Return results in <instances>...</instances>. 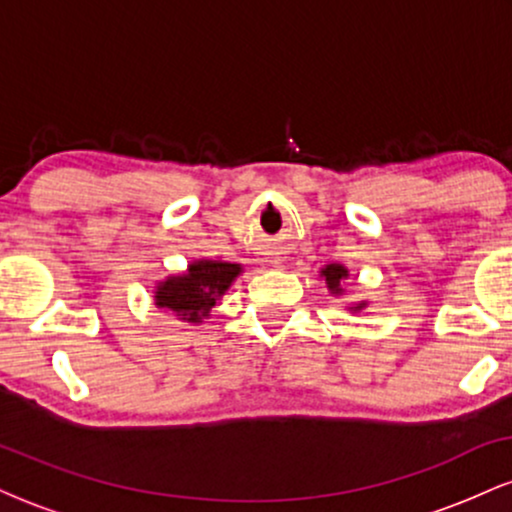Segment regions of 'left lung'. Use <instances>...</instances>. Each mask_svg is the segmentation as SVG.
Masks as SVG:
<instances>
[{"mask_svg": "<svg viewBox=\"0 0 512 512\" xmlns=\"http://www.w3.org/2000/svg\"><path fill=\"white\" fill-rule=\"evenodd\" d=\"M322 276H325L327 286H330L332 293H342V289H339V281L346 276V269L342 267V264H327V267L322 269ZM361 308H363V303L356 305V310H361Z\"/></svg>", "mask_w": 512, "mask_h": 512, "instance_id": "left-lung-1", "label": "left lung"}]
</instances>
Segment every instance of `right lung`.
<instances>
[{
  "instance_id": "1",
  "label": "right lung",
  "mask_w": 512,
  "mask_h": 512,
  "mask_svg": "<svg viewBox=\"0 0 512 512\" xmlns=\"http://www.w3.org/2000/svg\"><path fill=\"white\" fill-rule=\"evenodd\" d=\"M240 274V264L199 260L190 264L187 274L170 276L156 289L158 308L173 310L180 320L199 322L209 315L219 296L228 291L231 281Z\"/></svg>"
}]
</instances>
